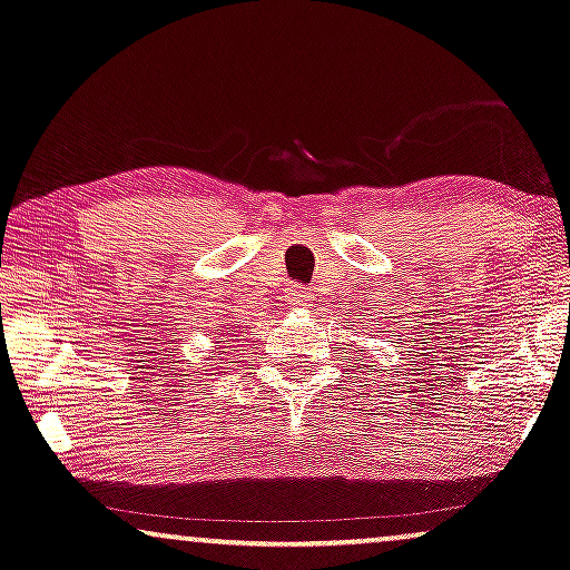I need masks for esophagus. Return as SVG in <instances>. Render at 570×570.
Listing matches in <instances>:
<instances>
[{
    "label": "esophagus",
    "mask_w": 570,
    "mask_h": 570,
    "mask_svg": "<svg viewBox=\"0 0 570 570\" xmlns=\"http://www.w3.org/2000/svg\"><path fill=\"white\" fill-rule=\"evenodd\" d=\"M309 302H313V292H309L307 286H294L289 294V307L305 309V307H309Z\"/></svg>",
    "instance_id": "obj_1"
}]
</instances>
